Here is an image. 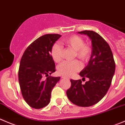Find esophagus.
<instances>
[{
    "label": "esophagus",
    "instance_id": "esophagus-1",
    "mask_svg": "<svg viewBox=\"0 0 125 125\" xmlns=\"http://www.w3.org/2000/svg\"><path fill=\"white\" fill-rule=\"evenodd\" d=\"M62 79H68L67 77H65V76H62Z\"/></svg>",
    "mask_w": 125,
    "mask_h": 125
}]
</instances>
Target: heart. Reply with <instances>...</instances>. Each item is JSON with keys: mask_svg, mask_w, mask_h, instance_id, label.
<instances>
[{"mask_svg": "<svg viewBox=\"0 0 125 125\" xmlns=\"http://www.w3.org/2000/svg\"><path fill=\"white\" fill-rule=\"evenodd\" d=\"M62 43L74 49V57H77L82 62H86L90 57L91 47L84 43V40L80 36L74 35L64 40ZM51 55L55 62H60L62 59V48L59 44H54L51 50ZM81 68V63L78 60L65 61L58 66L57 72L59 74L69 77L79 71Z\"/></svg>", "mask_w": 125, "mask_h": 125, "instance_id": "b5f03b06", "label": "heart"}]
</instances>
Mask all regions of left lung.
<instances>
[{
	"mask_svg": "<svg viewBox=\"0 0 125 125\" xmlns=\"http://www.w3.org/2000/svg\"><path fill=\"white\" fill-rule=\"evenodd\" d=\"M80 34L87 35L92 40V51L88 65L79 75L88 81L84 84L81 79L70 80L71 87L66 95L71 103L81 107H89L98 103L108 91L115 70L113 54L108 43L98 33L84 30Z\"/></svg>",
	"mask_w": 125,
	"mask_h": 125,
	"instance_id": "obj_1",
	"label": "left lung"
}]
</instances>
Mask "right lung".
Masks as SVG:
<instances>
[{
    "mask_svg": "<svg viewBox=\"0 0 125 125\" xmlns=\"http://www.w3.org/2000/svg\"><path fill=\"white\" fill-rule=\"evenodd\" d=\"M60 37L46 34L39 37L27 48L21 59L18 71L21 91L32 108L42 109L49 103L52 90L60 80V77L49 74L55 71L51 50ZM44 76L47 77L44 79Z\"/></svg>",
    "mask_w": 125,
    "mask_h": 125,
    "instance_id": "add662e5",
    "label": "right lung"
}]
</instances>
